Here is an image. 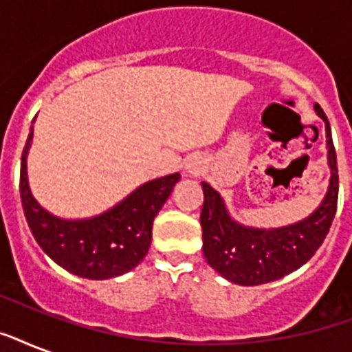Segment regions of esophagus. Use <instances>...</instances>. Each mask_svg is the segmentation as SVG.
Returning <instances> with one entry per match:
<instances>
[{"label":"esophagus","instance_id":"esophagus-1","mask_svg":"<svg viewBox=\"0 0 352 352\" xmlns=\"http://www.w3.org/2000/svg\"><path fill=\"white\" fill-rule=\"evenodd\" d=\"M188 173H192V175H199L201 173V164H199L197 160H190L186 164Z\"/></svg>","mask_w":352,"mask_h":352}]
</instances>
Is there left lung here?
<instances>
[{
    "instance_id": "1",
    "label": "left lung",
    "mask_w": 352,
    "mask_h": 352,
    "mask_svg": "<svg viewBox=\"0 0 352 352\" xmlns=\"http://www.w3.org/2000/svg\"><path fill=\"white\" fill-rule=\"evenodd\" d=\"M314 109L325 122L331 181L322 204L307 219L270 230L239 225L219 193L203 182V254L210 267L232 283L250 287L283 278L305 265L329 234L338 204V164L327 117L318 104Z\"/></svg>"
}]
</instances>
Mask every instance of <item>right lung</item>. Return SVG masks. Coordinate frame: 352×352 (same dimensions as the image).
<instances>
[{"label": "right lung", "instance_id": "right-lung-1", "mask_svg": "<svg viewBox=\"0 0 352 352\" xmlns=\"http://www.w3.org/2000/svg\"><path fill=\"white\" fill-rule=\"evenodd\" d=\"M34 127L21 153L19 195L25 219L41 250L60 267L87 279L117 278L142 261L151 245L153 219L181 175L160 177L129 193L124 201L91 219H60L38 204L27 179V153Z\"/></svg>", "mask_w": 352, "mask_h": 352}]
</instances>
